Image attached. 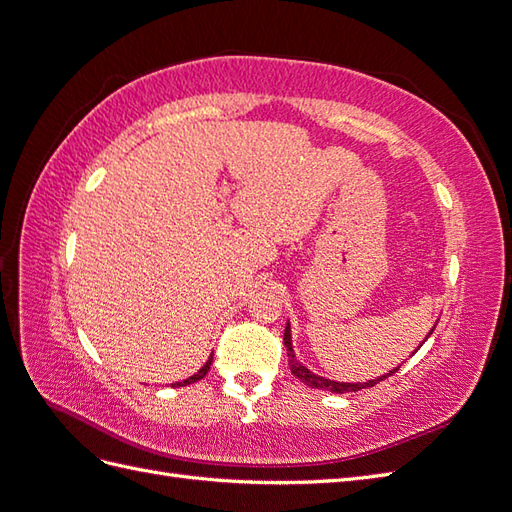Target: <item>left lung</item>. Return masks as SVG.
<instances>
[{
  "instance_id": "1",
  "label": "left lung",
  "mask_w": 512,
  "mask_h": 512,
  "mask_svg": "<svg viewBox=\"0 0 512 512\" xmlns=\"http://www.w3.org/2000/svg\"><path fill=\"white\" fill-rule=\"evenodd\" d=\"M436 329V327H433ZM433 329L429 331V335L433 333ZM427 335V337H429ZM427 337L423 339L421 344H418V348H421L425 342H427ZM284 346H286V354H288V365H290V371L294 374V378H299L303 384H307V386H312V389H322V391H331V393H354V391H361V389H369V386H376L378 382H382L384 378H389V376H393L395 371L401 367H395V369H391L389 374H384V376H378L376 380H367V382H337V380H329V378H322V376H318V374H314V371H309L303 363H299V359L297 356H294V350H292V335H290V322L286 324V331H284ZM416 348V350H418ZM414 350V352H416ZM412 352V354H414ZM410 354V356H412Z\"/></svg>"
}]
</instances>
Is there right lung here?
<instances>
[{"label": "right lung", "mask_w": 512, "mask_h": 512, "mask_svg": "<svg viewBox=\"0 0 512 512\" xmlns=\"http://www.w3.org/2000/svg\"><path fill=\"white\" fill-rule=\"evenodd\" d=\"M211 363H213V356H209V361L200 367L194 376H190V378H185V380H181V382H175L173 386H188V384H192V382H198V380H203L205 376H207V371H209V367H211Z\"/></svg>", "instance_id": "right-lung-1"}]
</instances>
